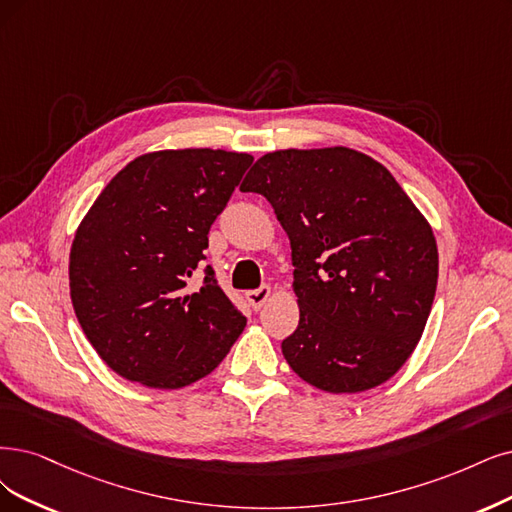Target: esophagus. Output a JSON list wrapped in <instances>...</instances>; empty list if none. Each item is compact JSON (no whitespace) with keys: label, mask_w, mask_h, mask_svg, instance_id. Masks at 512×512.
Wrapping results in <instances>:
<instances>
[{"label":"esophagus","mask_w":512,"mask_h":512,"mask_svg":"<svg viewBox=\"0 0 512 512\" xmlns=\"http://www.w3.org/2000/svg\"><path fill=\"white\" fill-rule=\"evenodd\" d=\"M270 297H272V289H270L268 285L246 293V299H249V304H251L253 310H261L263 306H266V301H268Z\"/></svg>","instance_id":"esophagus-1"}]
</instances>
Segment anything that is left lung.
Here are the masks:
<instances>
[{
	"label": "left lung",
	"instance_id": "8db88e82",
	"mask_svg": "<svg viewBox=\"0 0 512 512\" xmlns=\"http://www.w3.org/2000/svg\"><path fill=\"white\" fill-rule=\"evenodd\" d=\"M242 192L266 196L291 240L299 325L289 367L318 390L388 382L418 346L434 301L432 227L390 170L350 147L261 156Z\"/></svg>",
	"mask_w": 512,
	"mask_h": 512
}]
</instances>
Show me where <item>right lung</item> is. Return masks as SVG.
Segmentation results:
<instances>
[{
  "mask_svg": "<svg viewBox=\"0 0 512 512\" xmlns=\"http://www.w3.org/2000/svg\"><path fill=\"white\" fill-rule=\"evenodd\" d=\"M253 156L162 149L128 162L78 225L69 253L71 304L109 369L147 388L202 380L230 352L246 318L206 266L208 230Z\"/></svg>",
  "mask_w": 512,
  "mask_h": 512,
  "instance_id": "add662e5",
  "label": "right lung"
}]
</instances>
